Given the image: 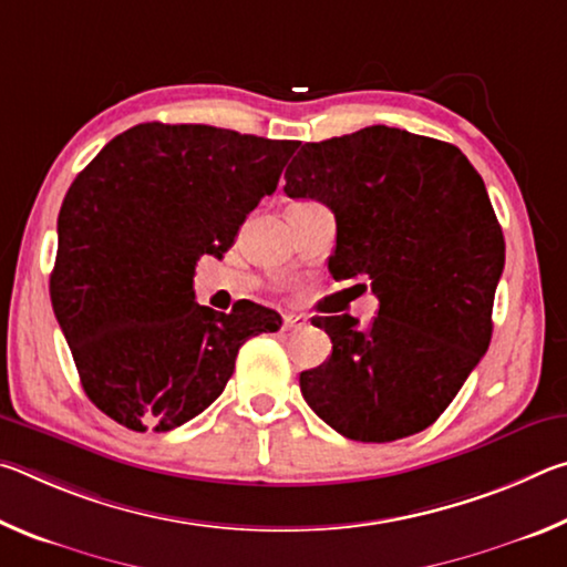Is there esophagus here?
Returning a JSON list of instances; mask_svg holds the SVG:
<instances>
[{"label":"esophagus","instance_id":"esophagus-1","mask_svg":"<svg viewBox=\"0 0 567 567\" xmlns=\"http://www.w3.org/2000/svg\"><path fill=\"white\" fill-rule=\"evenodd\" d=\"M282 324H285V330H300V328H305L307 320L300 318V315H285Z\"/></svg>","mask_w":567,"mask_h":567}]
</instances>
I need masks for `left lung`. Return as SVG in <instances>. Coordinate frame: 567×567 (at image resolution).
Returning a JSON list of instances; mask_svg holds the SVG:
<instances>
[{"mask_svg": "<svg viewBox=\"0 0 567 567\" xmlns=\"http://www.w3.org/2000/svg\"><path fill=\"white\" fill-rule=\"evenodd\" d=\"M287 197L328 205L338 223L334 280L370 277L380 310L315 318L332 340L300 372L318 417L360 443L433 425L487 352L505 239L485 182L455 145L385 124L307 142Z\"/></svg>", "mask_w": 567, "mask_h": 567, "instance_id": "1", "label": "left lung"}]
</instances>
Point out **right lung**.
Segmentation results:
<instances>
[{
  "mask_svg": "<svg viewBox=\"0 0 567 567\" xmlns=\"http://www.w3.org/2000/svg\"><path fill=\"white\" fill-rule=\"evenodd\" d=\"M292 140L147 122L84 167L56 219L50 297L87 398L134 433H167L223 395L243 344L280 328L262 305L195 302L203 255L223 257L272 195Z\"/></svg>",
  "mask_w": 567,
  "mask_h": 567,
  "instance_id": "1",
  "label": "right lung"
}]
</instances>
